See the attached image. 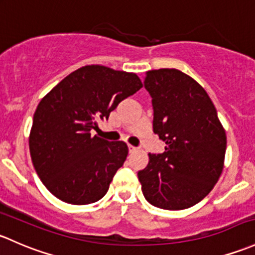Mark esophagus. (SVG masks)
Listing matches in <instances>:
<instances>
[{
  "label": "esophagus",
  "instance_id": "esophagus-1",
  "mask_svg": "<svg viewBox=\"0 0 255 255\" xmlns=\"http://www.w3.org/2000/svg\"><path fill=\"white\" fill-rule=\"evenodd\" d=\"M128 151H129V154H132V152L136 151V148L135 146H132V145H128Z\"/></svg>",
  "mask_w": 255,
  "mask_h": 255
}]
</instances>
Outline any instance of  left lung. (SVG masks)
<instances>
[{
	"mask_svg": "<svg viewBox=\"0 0 255 255\" xmlns=\"http://www.w3.org/2000/svg\"><path fill=\"white\" fill-rule=\"evenodd\" d=\"M144 87L151 96L152 130L166 146L161 154H149L148 166L138 172L141 191L156 208H191L221 175L226 133L204 88L183 72L148 71Z\"/></svg>",
	"mask_w": 255,
	"mask_h": 255,
	"instance_id": "left-lung-1",
	"label": "left lung"
}]
</instances>
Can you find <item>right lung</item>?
Masks as SVG:
<instances>
[{"label": "right lung", "instance_id": "right-lung-1", "mask_svg": "<svg viewBox=\"0 0 255 255\" xmlns=\"http://www.w3.org/2000/svg\"><path fill=\"white\" fill-rule=\"evenodd\" d=\"M141 87L134 73L92 64L72 72L40 101L29 149L37 176L56 198L84 205L106 194L128 148L92 130Z\"/></svg>", "mask_w": 255, "mask_h": 255}]
</instances>
